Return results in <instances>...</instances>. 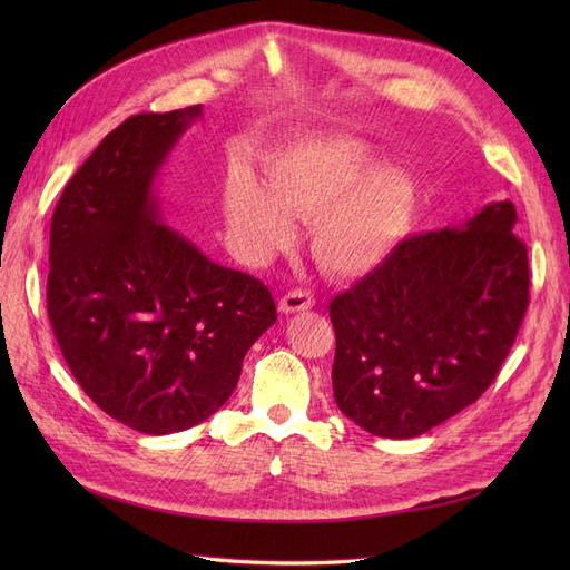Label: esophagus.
<instances>
[{
	"label": "esophagus",
	"mask_w": 570,
	"mask_h": 570,
	"mask_svg": "<svg viewBox=\"0 0 570 570\" xmlns=\"http://www.w3.org/2000/svg\"><path fill=\"white\" fill-rule=\"evenodd\" d=\"M312 306H314V295H308L304 289H292L278 302L281 314H297V312H306V308Z\"/></svg>",
	"instance_id": "esophagus-1"
}]
</instances>
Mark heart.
Returning <instances> with one entry per match:
<instances>
[{
	"label": "heart",
	"instance_id": "obj_1",
	"mask_svg": "<svg viewBox=\"0 0 570 570\" xmlns=\"http://www.w3.org/2000/svg\"><path fill=\"white\" fill-rule=\"evenodd\" d=\"M373 147L354 135L308 142L266 168V187L249 170L228 178L223 209L243 245L266 256L292 235L289 220L312 223L321 268L342 278L366 275L400 245L416 206V185L402 168H377Z\"/></svg>",
	"mask_w": 570,
	"mask_h": 570
}]
</instances>
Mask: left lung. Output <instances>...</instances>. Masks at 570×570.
<instances>
[{
  "label": "left lung",
  "instance_id": "8db88e82",
  "mask_svg": "<svg viewBox=\"0 0 570 570\" xmlns=\"http://www.w3.org/2000/svg\"><path fill=\"white\" fill-rule=\"evenodd\" d=\"M509 199L409 237L331 304L333 394L377 438H419L490 387L528 308V249Z\"/></svg>",
  "mask_w": 570,
  "mask_h": 570
}]
</instances>
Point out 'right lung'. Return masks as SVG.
Returning a JSON list of instances; mask_svg holds the SVG:
<instances>
[{
  "instance_id": "obj_1",
  "label": "right lung",
  "mask_w": 570,
  "mask_h": 570,
  "mask_svg": "<svg viewBox=\"0 0 570 570\" xmlns=\"http://www.w3.org/2000/svg\"><path fill=\"white\" fill-rule=\"evenodd\" d=\"M199 118L202 105L130 116L76 170L51 216V331L85 394L145 435L214 416L278 318L264 283L214 264L164 223L154 185Z\"/></svg>"
}]
</instances>
